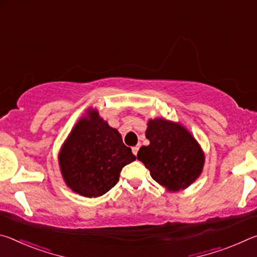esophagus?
I'll use <instances>...</instances> for the list:
<instances>
[{
    "label": "esophagus",
    "mask_w": 257,
    "mask_h": 257,
    "mask_svg": "<svg viewBox=\"0 0 257 257\" xmlns=\"http://www.w3.org/2000/svg\"><path fill=\"white\" fill-rule=\"evenodd\" d=\"M138 150H139V145H137V146H134L133 149H132L133 153H134L135 155H137V153H138Z\"/></svg>",
    "instance_id": "esophagus-1"
}]
</instances>
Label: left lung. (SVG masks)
<instances>
[{"mask_svg": "<svg viewBox=\"0 0 257 257\" xmlns=\"http://www.w3.org/2000/svg\"><path fill=\"white\" fill-rule=\"evenodd\" d=\"M149 146H142L137 159L151 177L170 193L188 188L201 176L205 154L188 129L164 118L147 122Z\"/></svg>", "mask_w": 257, "mask_h": 257, "instance_id": "left-lung-1", "label": "left lung"}]
</instances>
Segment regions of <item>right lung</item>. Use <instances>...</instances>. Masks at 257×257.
Wrapping results in <instances>:
<instances>
[{"label":"right lung","mask_w":257,"mask_h":257,"mask_svg":"<svg viewBox=\"0 0 257 257\" xmlns=\"http://www.w3.org/2000/svg\"><path fill=\"white\" fill-rule=\"evenodd\" d=\"M59 167L66 185L80 196L95 198L107 193L119 181L124 165L136 156L122 143L120 133L87 108L61 146Z\"/></svg>","instance_id":"1"}]
</instances>
